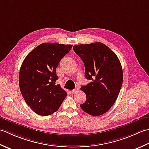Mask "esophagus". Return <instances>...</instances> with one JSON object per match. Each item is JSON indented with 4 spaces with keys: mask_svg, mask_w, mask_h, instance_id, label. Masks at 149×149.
I'll use <instances>...</instances> for the list:
<instances>
[{
    "mask_svg": "<svg viewBox=\"0 0 149 149\" xmlns=\"http://www.w3.org/2000/svg\"><path fill=\"white\" fill-rule=\"evenodd\" d=\"M78 91V87H76L75 89H74L73 90H72V93H76Z\"/></svg>",
    "mask_w": 149,
    "mask_h": 149,
    "instance_id": "esophagus-1",
    "label": "esophagus"
}]
</instances>
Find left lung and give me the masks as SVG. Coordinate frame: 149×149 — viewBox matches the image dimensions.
<instances>
[{
	"mask_svg": "<svg viewBox=\"0 0 149 149\" xmlns=\"http://www.w3.org/2000/svg\"><path fill=\"white\" fill-rule=\"evenodd\" d=\"M80 57L87 80L92 81L81 86L86 101L80 105L84 111L92 116H100L114 104L123 83V70L116 54L101 42L74 45Z\"/></svg>",
	"mask_w": 149,
	"mask_h": 149,
	"instance_id": "left-lung-1",
	"label": "left lung"
}]
</instances>
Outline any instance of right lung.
I'll return each instance as SVG.
<instances>
[{
	"instance_id": "right-lung-1",
	"label": "right lung",
	"mask_w": 149,
	"mask_h": 149,
	"mask_svg": "<svg viewBox=\"0 0 149 149\" xmlns=\"http://www.w3.org/2000/svg\"><path fill=\"white\" fill-rule=\"evenodd\" d=\"M72 45L43 43L35 47L24 60L19 72V87L25 102L40 116L58 111L67 93L56 85V68Z\"/></svg>"
}]
</instances>
